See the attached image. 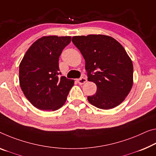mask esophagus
I'll list each match as a JSON object with an SVG mask.
<instances>
[{
	"mask_svg": "<svg viewBox=\"0 0 156 156\" xmlns=\"http://www.w3.org/2000/svg\"><path fill=\"white\" fill-rule=\"evenodd\" d=\"M86 81H87V80L85 77H81L80 79L77 80V82L79 83V84L82 85L83 83H85Z\"/></svg>",
	"mask_w": 156,
	"mask_h": 156,
	"instance_id": "1",
	"label": "esophagus"
}]
</instances>
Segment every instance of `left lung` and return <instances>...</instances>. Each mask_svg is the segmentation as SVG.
<instances>
[{
  "label": "left lung",
  "instance_id": "obj_1",
  "mask_svg": "<svg viewBox=\"0 0 156 156\" xmlns=\"http://www.w3.org/2000/svg\"><path fill=\"white\" fill-rule=\"evenodd\" d=\"M73 44L85 60L88 81L97 91L87 99L93 106L110 109L126 99L133 84V65L123 47L105 35L74 36Z\"/></svg>",
  "mask_w": 156,
  "mask_h": 156
}]
</instances>
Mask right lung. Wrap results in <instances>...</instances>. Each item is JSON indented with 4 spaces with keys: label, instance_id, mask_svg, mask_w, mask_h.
<instances>
[{
    "label": "right lung",
    "instance_id": "obj_1",
    "mask_svg": "<svg viewBox=\"0 0 156 156\" xmlns=\"http://www.w3.org/2000/svg\"><path fill=\"white\" fill-rule=\"evenodd\" d=\"M70 42V36H43L31 45L21 60V88L36 108L55 111L66 102L75 81L60 76L58 58Z\"/></svg>",
    "mask_w": 156,
    "mask_h": 156
}]
</instances>
